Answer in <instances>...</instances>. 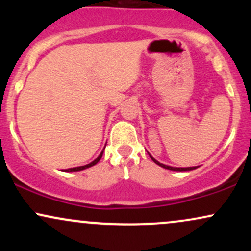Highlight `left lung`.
I'll list each match as a JSON object with an SVG mask.
<instances>
[{
  "instance_id": "1",
  "label": "left lung",
  "mask_w": 251,
  "mask_h": 251,
  "mask_svg": "<svg viewBox=\"0 0 251 251\" xmlns=\"http://www.w3.org/2000/svg\"><path fill=\"white\" fill-rule=\"evenodd\" d=\"M150 157H151V155H150ZM151 159L153 160V162H154L155 164H158V165H159V166H162V168H164V169H168V170H172V171H191V170L197 169V168H196V166H194V168H172V166L164 165V164L159 163V162H158V160H155L153 157H151Z\"/></svg>"
}]
</instances>
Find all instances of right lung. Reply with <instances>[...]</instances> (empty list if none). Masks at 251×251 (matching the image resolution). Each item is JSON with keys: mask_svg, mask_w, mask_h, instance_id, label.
Returning a JSON list of instances; mask_svg holds the SVG:
<instances>
[{"mask_svg": "<svg viewBox=\"0 0 251 251\" xmlns=\"http://www.w3.org/2000/svg\"><path fill=\"white\" fill-rule=\"evenodd\" d=\"M102 153H103V151L101 152V153L99 154V157H98L96 160H93V162H92V163L87 164V165H83V166H77V168H72V169L65 170V171H67V172H73V171H81V170H85V169H88V168H91V166L96 165V164H97L98 162H99L100 159H101V157H102Z\"/></svg>", "mask_w": 251, "mask_h": 251, "instance_id": "1", "label": "right lung"}]
</instances>
